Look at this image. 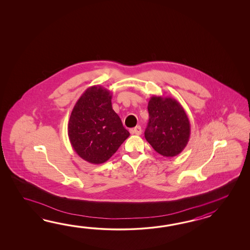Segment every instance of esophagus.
Returning <instances> with one entry per match:
<instances>
[{
	"mask_svg": "<svg viewBox=\"0 0 250 250\" xmlns=\"http://www.w3.org/2000/svg\"><path fill=\"white\" fill-rule=\"evenodd\" d=\"M130 133L131 134H135V135H140L142 133V129L140 126H137V127H134L132 129H130Z\"/></svg>",
	"mask_w": 250,
	"mask_h": 250,
	"instance_id": "1",
	"label": "esophagus"
}]
</instances>
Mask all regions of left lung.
<instances>
[{
	"mask_svg": "<svg viewBox=\"0 0 250 250\" xmlns=\"http://www.w3.org/2000/svg\"><path fill=\"white\" fill-rule=\"evenodd\" d=\"M149 122L145 138L164 157H173L186 147L190 123L179 102L171 97L152 96L147 105Z\"/></svg>",
	"mask_w": 250,
	"mask_h": 250,
	"instance_id": "left-lung-1",
	"label": "left lung"
}]
</instances>
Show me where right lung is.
I'll list each match as a JSON object with an SVG mask.
<instances>
[{
  "mask_svg": "<svg viewBox=\"0 0 250 250\" xmlns=\"http://www.w3.org/2000/svg\"><path fill=\"white\" fill-rule=\"evenodd\" d=\"M68 135L80 157L100 165L116 153L129 132L112 109V93L101 85H92L73 107Z\"/></svg>",
  "mask_w": 250,
  "mask_h": 250,
  "instance_id": "obj_1",
  "label": "right lung"
}]
</instances>
